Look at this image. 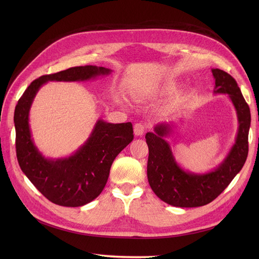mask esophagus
I'll return each instance as SVG.
<instances>
[{"instance_id":"1","label":"esophagus","mask_w":259,"mask_h":259,"mask_svg":"<svg viewBox=\"0 0 259 259\" xmlns=\"http://www.w3.org/2000/svg\"><path fill=\"white\" fill-rule=\"evenodd\" d=\"M133 131L137 137H142V135L145 133V125L142 124V122H138V124L134 125Z\"/></svg>"}]
</instances>
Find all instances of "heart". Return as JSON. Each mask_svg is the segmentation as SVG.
<instances>
[{
    "label": "heart",
    "mask_w": 259,
    "mask_h": 259,
    "mask_svg": "<svg viewBox=\"0 0 259 259\" xmlns=\"http://www.w3.org/2000/svg\"><path fill=\"white\" fill-rule=\"evenodd\" d=\"M162 89H164V90H171L172 86L171 85H166ZM153 91H156V89L155 88H150V89H149V88H145V87H138V88H135L132 91V97L134 99L141 100V99L146 98L149 93L153 92Z\"/></svg>",
    "instance_id": "heart-1"
}]
</instances>
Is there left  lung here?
Wrapping results in <instances>:
<instances>
[{"label": "left lung", "instance_id": "left-lung-1", "mask_svg": "<svg viewBox=\"0 0 259 259\" xmlns=\"http://www.w3.org/2000/svg\"><path fill=\"white\" fill-rule=\"evenodd\" d=\"M211 71L215 79L213 93L228 95L238 121L235 142L222 162L208 172L198 173L184 169L175 159L167 141L179 128V120L158 122L153 132L146 134L149 148V185L158 198L174 207L195 208L214 200L239 173L248 156L250 108L232 76L217 68Z\"/></svg>", "mask_w": 259, "mask_h": 259}]
</instances>
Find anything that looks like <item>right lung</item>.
Here are the masks:
<instances>
[{
	"label": "right lung",
	"instance_id": "obj_1",
	"mask_svg": "<svg viewBox=\"0 0 259 259\" xmlns=\"http://www.w3.org/2000/svg\"><path fill=\"white\" fill-rule=\"evenodd\" d=\"M111 69L78 66L33 80L15 110L16 148L23 173L47 199L63 207H81L97 198L117 154L133 140L131 122L112 124L99 118L86 142L72 154L52 158L38 150L32 139L29 113L40 87L48 81H86L106 76Z\"/></svg>",
	"mask_w": 259,
	"mask_h": 259
}]
</instances>
